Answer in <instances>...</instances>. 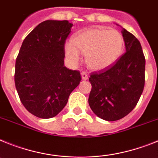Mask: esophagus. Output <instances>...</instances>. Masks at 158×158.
<instances>
[{"mask_svg":"<svg viewBox=\"0 0 158 158\" xmlns=\"http://www.w3.org/2000/svg\"><path fill=\"white\" fill-rule=\"evenodd\" d=\"M81 75H82V79H83V80H87V79H88V75H87L85 71H83V72L81 73Z\"/></svg>","mask_w":158,"mask_h":158,"instance_id":"1","label":"esophagus"}]
</instances>
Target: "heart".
Listing matches in <instances>:
<instances>
[{
  "mask_svg": "<svg viewBox=\"0 0 158 158\" xmlns=\"http://www.w3.org/2000/svg\"><path fill=\"white\" fill-rule=\"evenodd\" d=\"M125 40L123 35L114 29L95 27L82 30L73 36V44H65V52L72 64L81 59L79 52L86 54V63L96 71L113 66L123 55Z\"/></svg>",
  "mask_w": 158,
  "mask_h": 158,
  "instance_id": "b5f03b06",
  "label": "heart"
}]
</instances>
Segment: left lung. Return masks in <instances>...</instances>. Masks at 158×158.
<instances>
[{"mask_svg":"<svg viewBox=\"0 0 158 158\" xmlns=\"http://www.w3.org/2000/svg\"><path fill=\"white\" fill-rule=\"evenodd\" d=\"M126 52L113 66L90 73L88 102L100 118H123L136 106L145 86V59L139 40L123 30Z\"/></svg>","mask_w":158,"mask_h":158,"instance_id":"obj_1","label":"left lung"}]
</instances>
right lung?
<instances>
[{"label": "right lung", "mask_w": 158, "mask_h": 158, "mask_svg": "<svg viewBox=\"0 0 158 158\" xmlns=\"http://www.w3.org/2000/svg\"><path fill=\"white\" fill-rule=\"evenodd\" d=\"M72 26L68 20L42 22L26 36L16 57L19 98L28 112L40 118L58 114L80 83V71L64 67V47Z\"/></svg>", "instance_id": "obj_1"}]
</instances>
